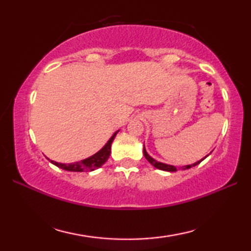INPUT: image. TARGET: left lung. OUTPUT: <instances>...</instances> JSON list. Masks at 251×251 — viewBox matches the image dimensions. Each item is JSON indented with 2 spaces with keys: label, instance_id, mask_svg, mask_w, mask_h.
<instances>
[{
  "label": "left lung",
  "instance_id": "1",
  "mask_svg": "<svg viewBox=\"0 0 251 251\" xmlns=\"http://www.w3.org/2000/svg\"><path fill=\"white\" fill-rule=\"evenodd\" d=\"M144 156H145V158L148 161H150V163L152 165V166L156 167L157 169H160V171H166V172H176L177 171V167H175V166H172V165H167V164L160 163V161H157L154 158H151V157L147 154L145 147H144ZM201 160H199V161H197V163L192 164V165H186V166H182L181 169H189V168H192L194 166H196V165H198L199 163H201Z\"/></svg>",
  "mask_w": 251,
  "mask_h": 251
}]
</instances>
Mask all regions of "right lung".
<instances>
[{
    "label": "right lung",
    "mask_w": 251,
    "mask_h": 251,
    "mask_svg": "<svg viewBox=\"0 0 251 251\" xmlns=\"http://www.w3.org/2000/svg\"><path fill=\"white\" fill-rule=\"evenodd\" d=\"M117 133H118V130L112 136V137H110L107 144H106V145L101 148L99 152H96L95 155L91 156L90 158H86V159L80 160V161H76V163H73V164H62V163H56V161H54V160H50V163L54 164L55 166L64 169V171H69V172L94 171V169L100 168L101 165H104L106 163V160L108 159V157L110 155V146H112V143L114 141V138H115Z\"/></svg>",
    "instance_id": "add662e5"
}]
</instances>
